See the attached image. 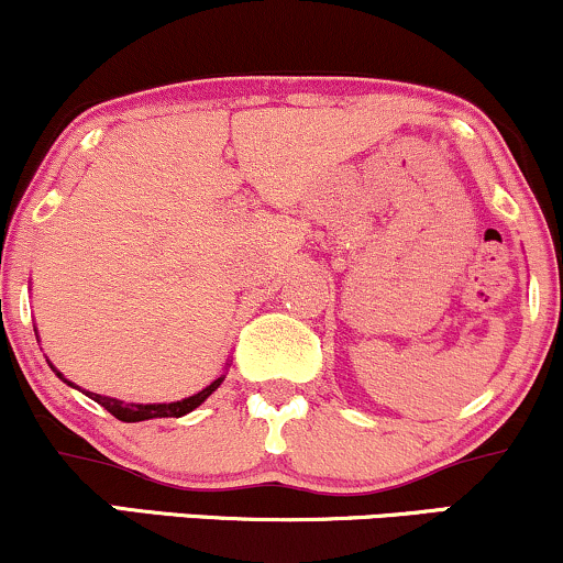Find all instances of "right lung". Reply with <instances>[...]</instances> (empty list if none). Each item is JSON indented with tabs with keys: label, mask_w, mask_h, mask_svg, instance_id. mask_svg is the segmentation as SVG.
Returning <instances> with one entry per match:
<instances>
[{
	"label": "right lung",
	"mask_w": 563,
	"mask_h": 563,
	"mask_svg": "<svg viewBox=\"0 0 563 563\" xmlns=\"http://www.w3.org/2000/svg\"><path fill=\"white\" fill-rule=\"evenodd\" d=\"M53 371H55V367H53ZM57 376L63 378V373H57ZM63 380H66V378H63ZM222 380H224V376L217 378V380H211V384L206 386L203 391L192 394V397L179 399V402H169V405H166V402H161V405H134V402H121V399H113V397H102V394H92V391H87V394L95 399L97 405L106 407V410L111 412V416L119 418V421L137 423V421H151V418H179V416H187V412L196 410L200 402H206V399H209L211 394L219 389V384H222ZM66 384L74 386V384H70V380H66Z\"/></svg>",
	"instance_id": "right-lung-1"
}]
</instances>
